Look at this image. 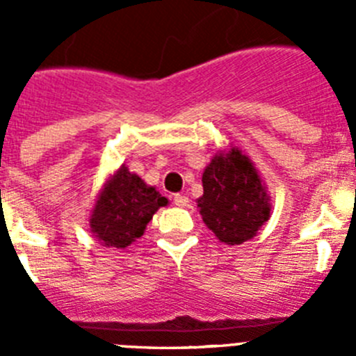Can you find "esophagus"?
I'll list each match as a JSON object with an SVG mask.
<instances>
[{
  "instance_id": "1",
  "label": "esophagus",
  "mask_w": 356,
  "mask_h": 356,
  "mask_svg": "<svg viewBox=\"0 0 356 356\" xmlns=\"http://www.w3.org/2000/svg\"><path fill=\"white\" fill-rule=\"evenodd\" d=\"M172 201H175L176 207H187L188 205V197L185 196V194H175Z\"/></svg>"
}]
</instances>
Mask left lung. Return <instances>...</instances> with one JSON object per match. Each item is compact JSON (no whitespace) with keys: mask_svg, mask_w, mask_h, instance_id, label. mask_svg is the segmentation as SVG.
Instances as JSON below:
<instances>
[{"mask_svg":"<svg viewBox=\"0 0 356 356\" xmlns=\"http://www.w3.org/2000/svg\"><path fill=\"white\" fill-rule=\"evenodd\" d=\"M200 213L216 237L242 244L269 219V196L253 162L237 147L217 153L203 172Z\"/></svg>","mask_w":356,"mask_h":356,"instance_id":"1","label":"left lung"}]
</instances>
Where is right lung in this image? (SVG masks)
Segmentation results:
<instances>
[{
	"mask_svg": "<svg viewBox=\"0 0 356 356\" xmlns=\"http://www.w3.org/2000/svg\"><path fill=\"white\" fill-rule=\"evenodd\" d=\"M168 200L124 165L105 184L90 216V232L108 248L130 246Z\"/></svg>",
	"mask_w": 356,
	"mask_h": 356,
	"instance_id": "right-lung-1",
	"label": "right lung"
}]
</instances>
